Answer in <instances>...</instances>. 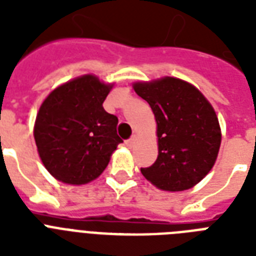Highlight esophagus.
I'll return each instance as SVG.
<instances>
[{"label": "esophagus", "mask_w": 256, "mask_h": 256, "mask_svg": "<svg viewBox=\"0 0 256 256\" xmlns=\"http://www.w3.org/2000/svg\"><path fill=\"white\" fill-rule=\"evenodd\" d=\"M136 142V136H132V138H130V140H126V146H128V148H134Z\"/></svg>", "instance_id": "obj_1"}]
</instances>
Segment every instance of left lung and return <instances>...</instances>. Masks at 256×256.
<instances>
[{"mask_svg":"<svg viewBox=\"0 0 256 256\" xmlns=\"http://www.w3.org/2000/svg\"><path fill=\"white\" fill-rule=\"evenodd\" d=\"M156 122L158 158L140 172L164 191L188 190L206 176L218 158L222 132L212 104L190 82L162 77L136 81Z\"/></svg>","mask_w":256,"mask_h":256,"instance_id":"1","label":"left lung"}]
</instances>
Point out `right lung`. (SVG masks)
Masks as SVG:
<instances>
[{
    "label": "right lung",
    "mask_w": 256,
    "mask_h": 256,
    "mask_svg": "<svg viewBox=\"0 0 256 256\" xmlns=\"http://www.w3.org/2000/svg\"><path fill=\"white\" fill-rule=\"evenodd\" d=\"M114 85L84 74L57 86L40 106L33 130L38 156L60 182L80 186L96 179L122 144L118 118L102 106Z\"/></svg>",
    "instance_id": "obj_1"
}]
</instances>
